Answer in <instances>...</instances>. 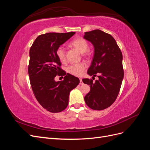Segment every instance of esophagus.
<instances>
[{"label":"esophagus","mask_w":150,"mask_h":150,"mask_svg":"<svg viewBox=\"0 0 150 150\" xmlns=\"http://www.w3.org/2000/svg\"><path fill=\"white\" fill-rule=\"evenodd\" d=\"M79 80H80V82H79V84H81V85H82V84H83V81H82V79H80Z\"/></svg>","instance_id":"obj_1"}]
</instances>
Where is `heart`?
Segmentation results:
<instances>
[{"instance_id": "b5f03b06", "label": "heart", "mask_w": 150, "mask_h": 150, "mask_svg": "<svg viewBox=\"0 0 150 150\" xmlns=\"http://www.w3.org/2000/svg\"><path fill=\"white\" fill-rule=\"evenodd\" d=\"M71 46L81 54H84L86 52L89 47L88 42L81 38L74 39L71 42ZM56 55L61 62L66 61V52L64 48L63 47H59L57 49ZM85 68L86 65L83 63H80V64H72L68 66L67 68V71L74 76H80L82 75Z\"/></svg>"}]
</instances>
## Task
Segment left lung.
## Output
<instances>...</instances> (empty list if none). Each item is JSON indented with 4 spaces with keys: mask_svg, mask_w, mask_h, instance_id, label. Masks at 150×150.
Masks as SVG:
<instances>
[{
    "mask_svg": "<svg viewBox=\"0 0 150 150\" xmlns=\"http://www.w3.org/2000/svg\"><path fill=\"white\" fill-rule=\"evenodd\" d=\"M84 39L93 45L94 56L88 74L98 79H83L90 86V91L86 95L87 106L94 110H103L114 103L118 95L124 77L122 55L112 35L96 29L86 32Z\"/></svg>",
    "mask_w": 150,
    "mask_h": 150,
    "instance_id": "1",
    "label": "left lung"
}]
</instances>
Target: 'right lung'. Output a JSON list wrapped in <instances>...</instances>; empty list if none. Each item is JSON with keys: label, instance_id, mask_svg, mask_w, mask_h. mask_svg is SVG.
<instances>
[{"label": "right lung", "instance_id": "1", "mask_svg": "<svg viewBox=\"0 0 150 150\" xmlns=\"http://www.w3.org/2000/svg\"><path fill=\"white\" fill-rule=\"evenodd\" d=\"M75 34L49 33L39 35L29 51L28 72L35 98L44 109L51 112L64 110L69 103L71 91L79 83L76 77L62 70L57 49ZM64 75V80L56 81L57 75Z\"/></svg>", "mask_w": 150, "mask_h": 150}]
</instances>
